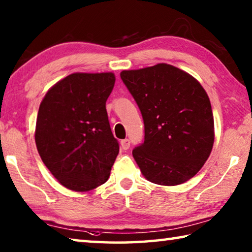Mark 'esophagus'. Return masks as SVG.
Here are the masks:
<instances>
[{
	"label": "esophagus",
	"instance_id": "34e87169",
	"mask_svg": "<svg viewBox=\"0 0 252 252\" xmlns=\"http://www.w3.org/2000/svg\"><path fill=\"white\" fill-rule=\"evenodd\" d=\"M130 144H131L130 140L125 139V140H122V141H121V148L123 149V150H127V149L130 148Z\"/></svg>",
	"mask_w": 252,
	"mask_h": 252
}]
</instances>
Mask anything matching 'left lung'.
<instances>
[{
	"label": "left lung",
	"instance_id": "obj_1",
	"mask_svg": "<svg viewBox=\"0 0 252 252\" xmlns=\"http://www.w3.org/2000/svg\"><path fill=\"white\" fill-rule=\"evenodd\" d=\"M120 76L142 114L144 141L132 155L143 176L162 186L195 176L215 141L210 100L201 84L164 63Z\"/></svg>",
	"mask_w": 252,
	"mask_h": 252
}]
</instances>
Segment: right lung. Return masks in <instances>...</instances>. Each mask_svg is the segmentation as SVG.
<instances>
[{"mask_svg":"<svg viewBox=\"0 0 252 252\" xmlns=\"http://www.w3.org/2000/svg\"><path fill=\"white\" fill-rule=\"evenodd\" d=\"M113 73H73L50 89L36 119L35 143L45 167L67 189L104 183L119 153L105 102Z\"/></svg>","mask_w":252,"mask_h":252,"instance_id":"right-lung-1","label":"right lung"}]
</instances>
